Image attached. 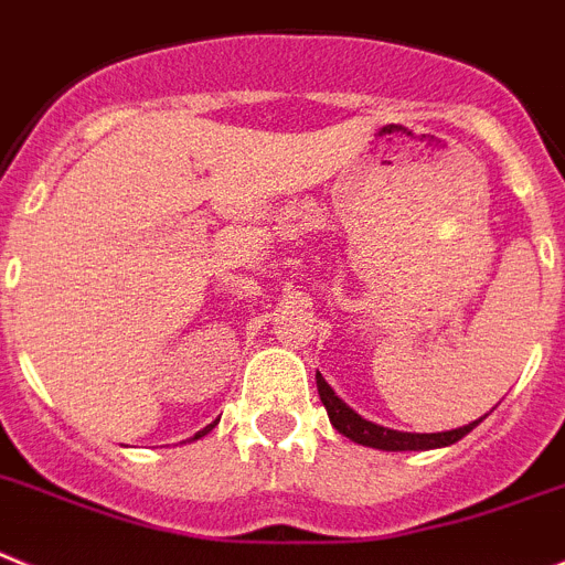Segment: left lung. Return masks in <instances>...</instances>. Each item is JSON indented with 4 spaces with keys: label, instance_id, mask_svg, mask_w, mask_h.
I'll list each match as a JSON object with an SVG mask.
<instances>
[{
    "label": "left lung",
    "instance_id": "obj_1",
    "mask_svg": "<svg viewBox=\"0 0 565 565\" xmlns=\"http://www.w3.org/2000/svg\"><path fill=\"white\" fill-rule=\"evenodd\" d=\"M315 380H318L320 403H323V408H327L329 422L334 425V430L343 434L345 439H352L365 447H377V450H434V447L456 445L461 436L470 434V430L487 416L484 414L481 419L470 422V425H465V428L441 430V434H405V430H391V428H383V425H374V422L363 419L358 411L349 408V405L334 394L332 385L320 377V371L315 374Z\"/></svg>",
    "mask_w": 565,
    "mask_h": 565
}]
</instances>
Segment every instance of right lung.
<instances>
[{
	"mask_svg": "<svg viewBox=\"0 0 565 565\" xmlns=\"http://www.w3.org/2000/svg\"><path fill=\"white\" fill-rule=\"evenodd\" d=\"M205 434H207V428H205V430H202V436H205ZM196 436H200V434H196ZM196 436H194V439H196Z\"/></svg>",
	"mask_w": 565,
	"mask_h": 565,
	"instance_id": "right-lung-1",
	"label": "right lung"
}]
</instances>
